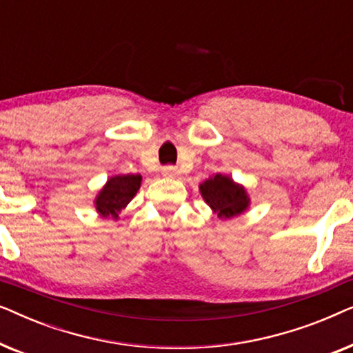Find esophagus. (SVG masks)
Here are the masks:
<instances>
[{"label": "esophagus", "instance_id": "34e87169", "mask_svg": "<svg viewBox=\"0 0 353 353\" xmlns=\"http://www.w3.org/2000/svg\"><path fill=\"white\" fill-rule=\"evenodd\" d=\"M176 168L175 167H172V165H167V167H163L162 168V175L163 176H168V178H170V176H175L176 175Z\"/></svg>", "mask_w": 353, "mask_h": 353}]
</instances>
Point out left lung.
<instances>
[{
  "instance_id": "1",
  "label": "left lung",
  "mask_w": 353,
  "mask_h": 353,
  "mask_svg": "<svg viewBox=\"0 0 353 353\" xmlns=\"http://www.w3.org/2000/svg\"><path fill=\"white\" fill-rule=\"evenodd\" d=\"M199 190L204 201L220 219H233L249 207L250 199L244 186L221 173L205 180L199 185Z\"/></svg>"
}]
</instances>
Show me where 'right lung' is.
<instances>
[{
    "label": "right lung",
    "instance_id": "add662e5",
    "mask_svg": "<svg viewBox=\"0 0 353 353\" xmlns=\"http://www.w3.org/2000/svg\"><path fill=\"white\" fill-rule=\"evenodd\" d=\"M141 186V175H115L96 196L94 205L99 215L119 219V212L125 209Z\"/></svg>",
    "mask_w": 353,
    "mask_h": 353
}]
</instances>
